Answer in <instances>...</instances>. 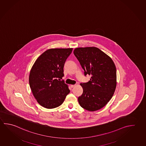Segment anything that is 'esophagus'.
Wrapping results in <instances>:
<instances>
[{
	"label": "esophagus",
	"instance_id": "esophagus-1",
	"mask_svg": "<svg viewBox=\"0 0 146 146\" xmlns=\"http://www.w3.org/2000/svg\"><path fill=\"white\" fill-rule=\"evenodd\" d=\"M75 84H71V86H70V87H71V88H73V87H75Z\"/></svg>",
	"mask_w": 146,
	"mask_h": 146
}]
</instances>
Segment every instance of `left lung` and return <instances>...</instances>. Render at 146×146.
<instances>
[{"mask_svg":"<svg viewBox=\"0 0 146 146\" xmlns=\"http://www.w3.org/2000/svg\"><path fill=\"white\" fill-rule=\"evenodd\" d=\"M73 53L84 75L91 76L89 82L80 84L83 93L78 98L79 105L89 111L100 110L107 104L115 92V64L110 57L96 47L78 48Z\"/></svg>","mask_w":146,"mask_h":146,"instance_id":"obj_1","label":"left lung"}]
</instances>
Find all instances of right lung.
Listing matches in <instances>:
<instances>
[{
  "label": "right lung",
  "mask_w": 146,
  "mask_h": 146,
  "mask_svg": "<svg viewBox=\"0 0 146 146\" xmlns=\"http://www.w3.org/2000/svg\"><path fill=\"white\" fill-rule=\"evenodd\" d=\"M72 50L49 49L39 56L31 68L30 87L38 103L44 108L59 107L70 92L60 79L64 76V64Z\"/></svg>",
  "instance_id": "obj_1"
}]
</instances>
